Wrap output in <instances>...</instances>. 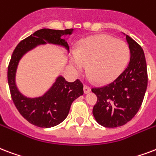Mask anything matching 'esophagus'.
Here are the masks:
<instances>
[{
	"instance_id": "34e87169",
	"label": "esophagus",
	"mask_w": 156,
	"mask_h": 156,
	"mask_svg": "<svg viewBox=\"0 0 156 156\" xmlns=\"http://www.w3.org/2000/svg\"><path fill=\"white\" fill-rule=\"evenodd\" d=\"M83 91H84V93L87 94L88 92H90V91H91V88H90L88 86L84 85V87H83Z\"/></svg>"
}]
</instances>
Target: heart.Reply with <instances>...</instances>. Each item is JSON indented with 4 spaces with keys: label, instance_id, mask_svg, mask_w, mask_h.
I'll list each match as a JSON object with an SVG mask.
<instances>
[{
    "label": "heart",
    "instance_id": "obj_1",
    "mask_svg": "<svg viewBox=\"0 0 156 156\" xmlns=\"http://www.w3.org/2000/svg\"><path fill=\"white\" fill-rule=\"evenodd\" d=\"M130 59V48L126 42L110 35L100 34L84 39L70 57L76 73L87 66L91 80L105 84L117 78L125 69Z\"/></svg>",
    "mask_w": 156,
    "mask_h": 156
}]
</instances>
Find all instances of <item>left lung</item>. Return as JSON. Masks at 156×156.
Segmentation results:
<instances>
[{
	"instance_id": "8db88e82",
	"label": "left lung",
	"mask_w": 156,
	"mask_h": 156,
	"mask_svg": "<svg viewBox=\"0 0 156 156\" xmlns=\"http://www.w3.org/2000/svg\"><path fill=\"white\" fill-rule=\"evenodd\" d=\"M130 62L114 82L92 88L97 101L92 110L95 119L105 128H117L129 122L138 112L147 91V69L143 50L129 36Z\"/></svg>"
}]
</instances>
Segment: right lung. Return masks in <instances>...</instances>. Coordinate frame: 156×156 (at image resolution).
Returning a JSON list of instances; mask_svg holds the SVG:
<instances>
[{"instance_id": "1", "label": "right lung", "mask_w": 156, "mask_h": 156, "mask_svg": "<svg viewBox=\"0 0 156 156\" xmlns=\"http://www.w3.org/2000/svg\"><path fill=\"white\" fill-rule=\"evenodd\" d=\"M73 30V28L65 30L42 28L37 30L20 41L12 54L7 72L11 98L20 115L37 127L51 128L65 120L73 101L83 94V85L78 79L69 83L62 76H59L43 96L29 98L19 91L15 83L19 62L27 52L46 42L64 46L69 51L67 41L61 38V36L70 35Z\"/></svg>"}]
</instances>
